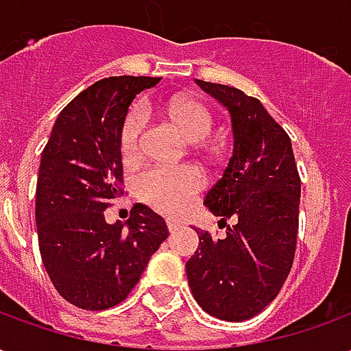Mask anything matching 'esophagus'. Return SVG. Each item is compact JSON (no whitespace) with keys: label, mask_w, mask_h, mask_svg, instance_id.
<instances>
[{"label":"esophagus","mask_w":351,"mask_h":351,"mask_svg":"<svg viewBox=\"0 0 351 351\" xmlns=\"http://www.w3.org/2000/svg\"><path fill=\"white\" fill-rule=\"evenodd\" d=\"M182 226V221L176 220V218H167V228L169 231H176V229Z\"/></svg>","instance_id":"34e87169"}]
</instances>
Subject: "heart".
Returning a JSON list of instances; mask_svg holds the SVG:
<instances>
[{
	"mask_svg": "<svg viewBox=\"0 0 351 351\" xmlns=\"http://www.w3.org/2000/svg\"><path fill=\"white\" fill-rule=\"evenodd\" d=\"M145 108H133L123 120L120 131V150L125 161H135L141 154V133ZM165 118L182 133L188 143H201L213 131L210 110L191 97L175 95L165 105ZM203 176L195 167L182 165L173 169H150L137 180L138 197L161 213H178L201 190Z\"/></svg>",
	"mask_w": 351,
	"mask_h": 351,
	"instance_id": "obj_1",
	"label": "heart"
}]
</instances>
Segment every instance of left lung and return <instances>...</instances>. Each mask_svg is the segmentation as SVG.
<instances>
[{
	"label": "left lung",
	"instance_id": "8db88e82",
	"mask_svg": "<svg viewBox=\"0 0 351 351\" xmlns=\"http://www.w3.org/2000/svg\"><path fill=\"white\" fill-rule=\"evenodd\" d=\"M228 108L233 154L205 206L235 220L223 239L195 229L199 248L186 263L191 293L206 314L250 319L278 295L291 271L299 229L301 178L287 133L259 99L241 90L195 79Z\"/></svg>",
	"mask_w": 351,
	"mask_h": 351
}]
</instances>
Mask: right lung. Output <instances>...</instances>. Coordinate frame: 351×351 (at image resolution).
Masks as SVG:
<instances>
[{
    "mask_svg": "<svg viewBox=\"0 0 351 351\" xmlns=\"http://www.w3.org/2000/svg\"><path fill=\"white\" fill-rule=\"evenodd\" d=\"M160 80H97L60 112L41 154L35 191L39 252L58 293L79 308L122 302L169 235L165 220L141 203L125 226L107 223L103 214L122 193L120 131L128 108Z\"/></svg>",
    "mask_w": 351,
    "mask_h": 351,
    "instance_id": "1",
    "label": "right lung"
}]
</instances>
